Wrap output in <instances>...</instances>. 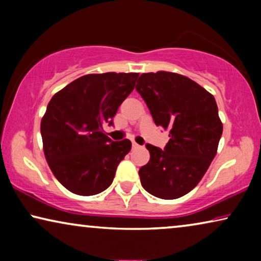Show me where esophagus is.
<instances>
[{
  "label": "esophagus",
  "mask_w": 261,
  "mask_h": 261,
  "mask_svg": "<svg viewBox=\"0 0 261 261\" xmlns=\"http://www.w3.org/2000/svg\"><path fill=\"white\" fill-rule=\"evenodd\" d=\"M132 147H133V148H138L139 147V145L137 144V142H132Z\"/></svg>",
  "instance_id": "1"
}]
</instances>
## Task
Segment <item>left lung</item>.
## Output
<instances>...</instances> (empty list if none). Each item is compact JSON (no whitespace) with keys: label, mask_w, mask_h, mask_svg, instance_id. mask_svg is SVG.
I'll return each mask as SVG.
<instances>
[{"label":"left lung","mask_w":261,"mask_h":261,"mask_svg":"<svg viewBox=\"0 0 261 261\" xmlns=\"http://www.w3.org/2000/svg\"><path fill=\"white\" fill-rule=\"evenodd\" d=\"M135 89L156 126L170 130L164 149L146 145L151 158L139 170L142 188L158 198H179L216 155L223 126L215 98L190 78L166 71L142 73Z\"/></svg>","instance_id":"1"}]
</instances>
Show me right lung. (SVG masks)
Segmentation results:
<instances>
[{
  "label": "right lung",
  "mask_w": 261,
  "mask_h": 261,
  "mask_svg": "<svg viewBox=\"0 0 261 261\" xmlns=\"http://www.w3.org/2000/svg\"><path fill=\"white\" fill-rule=\"evenodd\" d=\"M138 77L133 72L85 74L51 98L40 126L44 153L55 177L69 191L92 196L113 183L132 142L112 141L102 126L113 124Z\"/></svg>",
  "instance_id": "obj_1"
}]
</instances>
